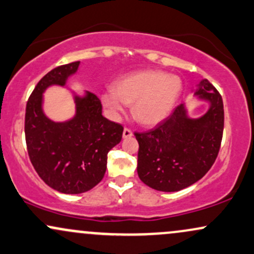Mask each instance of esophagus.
<instances>
[{
    "mask_svg": "<svg viewBox=\"0 0 254 254\" xmlns=\"http://www.w3.org/2000/svg\"><path fill=\"white\" fill-rule=\"evenodd\" d=\"M131 136H132V131H131L129 127H125L123 130V138H129Z\"/></svg>",
    "mask_w": 254,
    "mask_h": 254,
    "instance_id": "1",
    "label": "esophagus"
}]
</instances>
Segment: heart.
<instances>
[{
	"label": "heart",
	"instance_id": "obj_1",
	"mask_svg": "<svg viewBox=\"0 0 254 254\" xmlns=\"http://www.w3.org/2000/svg\"><path fill=\"white\" fill-rule=\"evenodd\" d=\"M182 92L179 77L160 70H143L117 81L113 90L104 93L101 101L112 115L132 105V116L139 124L151 127L165 121Z\"/></svg>",
	"mask_w": 254,
	"mask_h": 254
}]
</instances>
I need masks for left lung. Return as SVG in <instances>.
<instances>
[{
    "instance_id": "left-lung-1",
    "label": "left lung",
    "mask_w": 254,
    "mask_h": 254,
    "mask_svg": "<svg viewBox=\"0 0 254 254\" xmlns=\"http://www.w3.org/2000/svg\"><path fill=\"white\" fill-rule=\"evenodd\" d=\"M194 94L210 104L202 117L190 118L182 104L155 129L135 132L139 145L137 173L154 190L188 188L205 176L218 155L224 125L222 97L205 78Z\"/></svg>"
}]
</instances>
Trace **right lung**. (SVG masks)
Here are the masks:
<instances>
[{
	"instance_id": "right-lung-1",
	"label": "right lung",
	"mask_w": 254,
	"mask_h": 254,
	"mask_svg": "<svg viewBox=\"0 0 254 254\" xmlns=\"http://www.w3.org/2000/svg\"><path fill=\"white\" fill-rule=\"evenodd\" d=\"M80 62L52 69L37 83L26 105L25 137L30 160L38 176L58 192L77 194L101 182L107 154L117 145L123 127L105 118L100 100L86 92L75 95L76 113L68 122L56 123L43 112V93L52 84L64 86Z\"/></svg>"
}]
</instances>
